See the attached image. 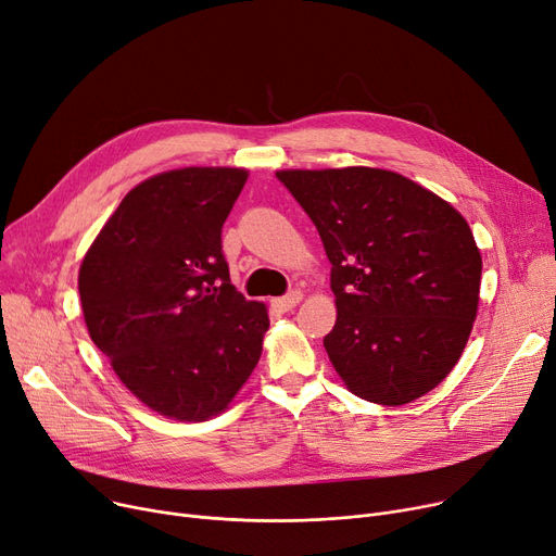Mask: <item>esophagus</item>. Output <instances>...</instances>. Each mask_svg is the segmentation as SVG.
<instances>
[{"label":"esophagus","mask_w":556,"mask_h":556,"mask_svg":"<svg viewBox=\"0 0 556 556\" xmlns=\"http://www.w3.org/2000/svg\"><path fill=\"white\" fill-rule=\"evenodd\" d=\"M301 301H303V293H301V291H289L287 296L274 299V301H271V305H274L278 312H289V309L296 307Z\"/></svg>","instance_id":"esophagus-1"}]
</instances>
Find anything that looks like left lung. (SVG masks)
<instances>
[{"instance_id":"1","label":"left lung","mask_w":556,"mask_h":556,"mask_svg":"<svg viewBox=\"0 0 556 556\" xmlns=\"http://www.w3.org/2000/svg\"><path fill=\"white\" fill-rule=\"evenodd\" d=\"M332 263L337 323L323 339L352 395L424 397L460 362L482 257L467 219L435 192L381 168L278 170Z\"/></svg>"}]
</instances>
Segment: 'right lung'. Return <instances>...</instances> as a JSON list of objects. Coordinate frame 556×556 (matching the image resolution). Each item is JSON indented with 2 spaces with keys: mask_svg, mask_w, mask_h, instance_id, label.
I'll use <instances>...</instances> for the list:
<instances>
[{
  "mask_svg": "<svg viewBox=\"0 0 556 556\" xmlns=\"http://www.w3.org/2000/svg\"><path fill=\"white\" fill-rule=\"evenodd\" d=\"M247 179L224 166L159 173L125 194L83 257L91 341L168 419L224 413L263 354L267 305L242 296L222 255V224Z\"/></svg>",
  "mask_w": 556,
  "mask_h": 556,
  "instance_id": "obj_1",
  "label": "right lung"
}]
</instances>
